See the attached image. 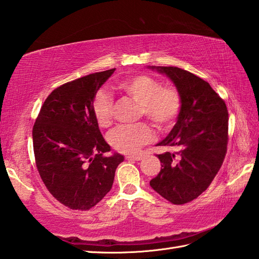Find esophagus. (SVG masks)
Segmentation results:
<instances>
[{"mask_svg": "<svg viewBox=\"0 0 259 259\" xmlns=\"http://www.w3.org/2000/svg\"><path fill=\"white\" fill-rule=\"evenodd\" d=\"M125 159H128V160L140 161L142 159V156L141 155H129V156H125Z\"/></svg>", "mask_w": 259, "mask_h": 259, "instance_id": "esophagus-1", "label": "esophagus"}]
</instances>
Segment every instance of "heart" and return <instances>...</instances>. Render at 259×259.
<instances>
[{"label":"heart","mask_w":259,"mask_h":259,"mask_svg":"<svg viewBox=\"0 0 259 259\" xmlns=\"http://www.w3.org/2000/svg\"><path fill=\"white\" fill-rule=\"evenodd\" d=\"M117 88L139 103L140 115L151 120L158 128L164 129L174 123L181 108L179 92L172 87H162L160 81L147 74H135L121 80ZM113 102L104 91L93 98L92 113L100 126L111 123ZM109 142L115 150L136 153L153 139V131L147 123L120 125L109 134Z\"/></svg>","instance_id":"1"}]
</instances>
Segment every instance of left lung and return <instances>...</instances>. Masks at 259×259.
<instances>
[{"instance_id":"left-lung-1","label":"left lung","mask_w":259,"mask_h":259,"mask_svg":"<svg viewBox=\"0 0 259 259\" xmlns=\"http://www.w3.org/2000/svg\"><path fill=\"white\" fill-rule=\"evenodd\" d=\"M149 69L171 80L181 99L172 130L157 146L177 148L158 155L161 170L151 179V188L175 205L201 195L221 169L228 142L226 103L199 76L176 67Z\"/></svg>"}]
</instances>
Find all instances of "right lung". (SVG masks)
I'll list each match as a JSON object with an SVG mask.
<instances>
[{"instance_id": "add662e5", "label": "right lung", "mask_w": 259, "mask_h": 259, "mask_svg": "<svg viewBox=\"0 0 259 259\" xmlns=\"http://www.w3.org/2000/svg\"><path fill=\"white\" fill-rule=\"evenodd\" d=\"M115 69L82 76L51 92L32 130L35 163L48 190L70 209L88 210L111 190L124 157L110 151L92 113L98 90Z\"/></svg>"}]
</instances>
